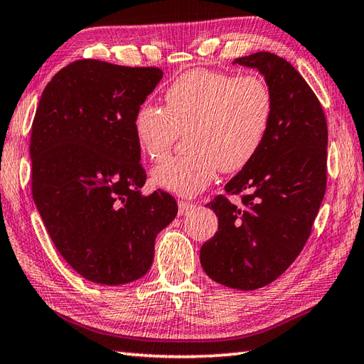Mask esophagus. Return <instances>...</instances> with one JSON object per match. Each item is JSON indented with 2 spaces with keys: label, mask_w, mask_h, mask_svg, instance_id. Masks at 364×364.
<instances>
[{
  "label": "esophagus",
  "mask_w": 364,
  "mask_h": 364,
  "mask_svg": "<svg viewBox=\"0 0 364 364\" xmlns=\"http://www.w3.org/2000/svg\"><path fill=\"white\" fill-rule=\"evenodd\" d=\"M191 210H194V205L192 203L184 202V200H180V202H178V214L180 215L188 214Z\"/></svg>",
  "instance_id": "esophagus-1"
}]
</instances>
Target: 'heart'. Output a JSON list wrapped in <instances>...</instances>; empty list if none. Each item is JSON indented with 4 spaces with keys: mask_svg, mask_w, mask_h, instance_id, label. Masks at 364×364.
<instances>
[{
    "mask_svg": "<svg viewBox=\"0 0 364 364\" xmlns=\"http://www.w3.org/2000/svg\"><path fill=\"white\" fill-rule=\"evenodd\" d=\"M167 107L144 103L134 115L142 151L161 159L180 131H189L186 156L168 158L151 170V183L170 194L192 197L205 191L219 170L236 172L257 156L269 133L274 98L266 81L196 68L166 92Z\"/></svg>",
    "mask_w": 364,
    "mask_h": 364,
    "instance_id": "obj_1",
    "label": "heart"
}]
</instances>
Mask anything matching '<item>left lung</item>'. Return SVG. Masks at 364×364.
Listing matches in <instances>:
<instances>
[{"label": "left lung", "mask_w": 364, "mask_h": 364, "mask_svg": "<svg viewBox=\"0 0 364 364\" xmlns=\"http://www.w3.org/2000/svg\"><path fill=\"white\" fill-rule=\"evenodd\" d=\"M233 64L261 73L274 115L257 156L225 184L228 194H244L242 205L223 196L206 205L219 228L200 262L214 282L253 291L277 280L311 233L326 196L328 131L318 97L288 60L261 51Z\"/></svg>", "instance_id": "left-lung-1"}]
</instances>
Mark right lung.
<instances>
[{
	"instance_id": "1",
	"label": "right lung",
	"mask_w": 364,
	"mask_h": 364,
	"mask_svg": "<svg viewBox=\"0 0 364 364\" xmlns=\"http://www.w3.org/2000/svg\"><path fill=\"white\" fill-rule=\"evenodd\" d=\"M162 80L154 67L82 59L53 76L31 131L33 198L53 244L89 282L117 286L151 267L175 198L144 196L134 115Z\"/></svg>"
}]
</instances>
